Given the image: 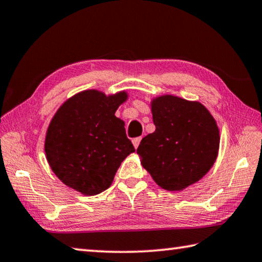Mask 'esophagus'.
Returning a JSON list of instances; mask_svg holds the SVG:
<instances>
[{
  "label": "esophagus",
  "instance_id": "obj_1",
  "mask_svg": "<svg viewBox=\"0 0 262 262\" xmlns=\"http://www.w3.org/2000/svg\"><path fill=\"white\" fill-rule=\"evenodd\" d=\"M140 141H141V137H138V138H135L134 140H132V144H134V146H135V148H136V149L138 148V146H139V144H140Z\"/></svg>",
  "mask_w": 262,
  "mask_h": 262
}]
</instances>
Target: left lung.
I'll list each match as a JSON object with an SVG mask.
<instances>
[{
	"instance_id": "obj_1",
	"label": "left lung",
	"mask_w": 262,
	"mask_h": 262,
	"mask_svg": "<svg viewBox=\"0 0 262 262\" xmlns=\"http://www.w3.org/2000/svg\"><path fill=\"white\" fill-rule=\"evenodd\" d=\"M155 131L140 141L137 154L157 184L182 191L200 181L219 155L220 130L198 101L164 94L150 101Z\"/></svg>"
}]
</instances>
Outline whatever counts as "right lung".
I'll use <instances>...</instances> for the list:
<instances>
[{
	"label": "right lung",
	"instance_id": "1",
	"mask_svg": "<svg viewBox=\"0 0 262 262\" xmlns=\"http://www.w3.org/2000/svg\"><path fill=\"white\" fill-rule=\"evenodd\" d=\"M127 99L125 91L107 95L86 90L57 109L46 132L45 153L64 185L84 195H96L112 185L118 167L135 152L125 123L115 116Z\"/></svg>",
	"mask_w": 262,
	"mask_h": 262
}]
</instances>
